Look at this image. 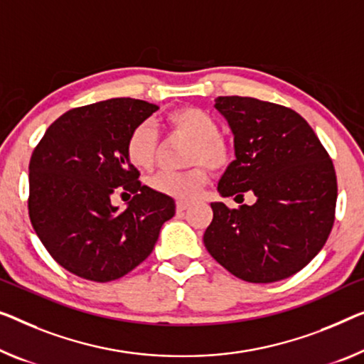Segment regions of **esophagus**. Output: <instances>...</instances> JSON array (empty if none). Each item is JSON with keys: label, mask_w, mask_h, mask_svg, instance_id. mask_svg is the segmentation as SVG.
Here are the masks:
<instances>
[{"label": "esophagus", "mask_w": 364, "mask_h": 364, "mask_svg": "<svg viewBox=\"0 0 364 364\" xmlns=\"http://www.w3.org/2000/svg\"><path fill=\"white\" fill-rule=\"evenodd\" d=\"M188 208H189L188 200H178V203H176V210H178V213H184V210H186Z\"/></svg>", "instance_id": "1"}]
</instances>
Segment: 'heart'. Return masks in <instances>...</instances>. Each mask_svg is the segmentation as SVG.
I'll list each match as a JSON object with an SVG mask.
<instances>
[{
	"mask_svg": "<svg viewBox=\"0 0 364 364\" xmlns=\"http://www.w3.org/2000/svg\"><path fill=\"white\" fill-rule=\"evenodd\" d=\"M168 127L181 132L194 140L189 151V164H203L210 170H222L230 161V149L219 135V122L213 114L186 106L171 111L166 116ZM159 137L150 122H140L130 130L126 154L130 164L140 170H150L155 164ZM208 183V173L203 166L188 171H164L154 178V188L168 196L189 200L196 198L204 184Z\"/></svg>",
	"mask_w": 364,
	"mask_h": 364,
	"instance_id": "obj_1",
	"label": "heart"
}]
</instances>
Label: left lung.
<instances>
[{
	"label": "left lung",
	"mask_w": 364,
	"mask_h": 364,
	"mask_svg": "<svg viewBox=\"0 0 364 364\" xmlns=\"http://www.w3.org/2000/svg\"><path fill=\"white\" fill-rule=\"evenodd\" d=\"M214 107L234 134L235 160L217 184L222 198L253 193L255 204L210 203L204 245L248 283H274L301 271L327 242L335 220L333 164L307 121L255 97L219 96Z\"/></svg>",
	"instance_id": "obj_1"
}]
</instances>
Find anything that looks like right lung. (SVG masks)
<instances>
[{
  "label": "right lung",
  "mask_w": 364,
  "mask_h": 364,
  "mask_svg": "<svg viewBox=\"0 0 364 364\" xmlns=\"http://www.w3.org/2000/svg\"><path fill=\"white\" fill-rule=\"evenodd\" d=\"M159 106L112 97L65 112L46 130L29 164V217L55 262L80 278L107 283L139 267L175 200L139 181L127 137ZM132 193L128 208L114 193Z\"/></svg>",
  "instance_id": "right-lung-1"
}]
</instances>
